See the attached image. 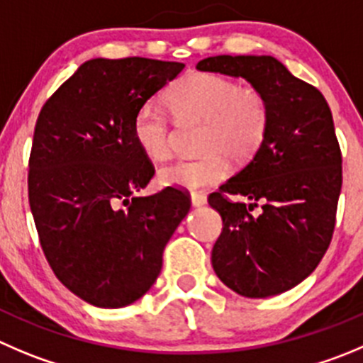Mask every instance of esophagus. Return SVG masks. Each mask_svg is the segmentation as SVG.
<instances>
[{
	"label": "esophagus",
	"mask_w": 363,
	"mask_h": 363,
	"mask_svg": "<svg viewBox=\"0 0 363 363\" xmlns=\"http://www.w3.org/2000/svg\"><path fill=\"white\" fill-rule=\"evenodd\" d=\"M191 201H192V206H203L206 205V196L201 194V192H192Z\"/></svg>",
	"instance_id": "34e87169"
}]
</instances>
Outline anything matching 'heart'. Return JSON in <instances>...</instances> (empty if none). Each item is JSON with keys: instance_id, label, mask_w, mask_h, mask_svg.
Instances as JSON below:
<instances>
[{"instance_id": "b5f03b06", "label": "heart", "mask_w": 363, "mask_h": 363, "mask_svg": "<svg viewBox=\"0 0 363 363\" xmlns=\"http://www.w3.org/2000/svg\"><path fill=\"white\" fill-rule=\"evenodd\" d=\"M171 108L179 117L205 121L198 158H179L165 165L158 178L167 187L203 189L224 178L228 164L223 155L246 162L264 144L269 132V103L253 85H239L216 72H191L167 92ZM133 139L151 160L171 155V124L153 103L139 106L133 117Z\"/></svg>"}]
</instances>
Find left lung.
<instances>
[{
    "instance_id": "obj_1",
    "label": "left lung",
    "mask_w": 363,
    "mask_h": 363,
    "mask_svg": "<svg viewBox=\"0 0 363 363\" xmlns=\"http://www.w3.org/2000/svg\"><path fill=\"white\" fill-rule=\"evenodd\" d=\"M196 69L244 78L269 103L262 147L208 198L223 219L212 267L244 298L281 294L315 271L333 235L342 155L331 110L315 87L274 57L219 55ZM226 194L250 203L231 202ZM258 202L261 210L253 214Z\"/></svg>"
}]
</instances>
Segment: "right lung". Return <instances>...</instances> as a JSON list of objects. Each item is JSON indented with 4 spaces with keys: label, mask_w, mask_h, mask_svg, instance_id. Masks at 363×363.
I'll use <instances>...</instances> for the list:
<instances>
[{
    "label": "right lung",
    "mask_w": 363,
    "mask_h": 363,
    "mask_svg": "<svg viewBox=\"0 0 363 363\" xmlns=\"http://www.w3.org/2000/svg\"><path fill=\"white\" fill-rule=\"evenodd\" d=\"M185 65L92 58L44 103L30 153L28 198L40 246L65 287L123 308L157 281L165 244L191 210L184 191L135 196L153 178L133 117Z\"/></svg>",
    "instance_id": "obj_1"
}]
</instances>
